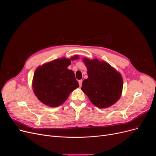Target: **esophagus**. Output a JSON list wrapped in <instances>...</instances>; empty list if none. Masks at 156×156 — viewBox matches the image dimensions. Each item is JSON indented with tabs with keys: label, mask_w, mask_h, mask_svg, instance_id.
I'll return each mask as SVG.
<instances>
[{
	"label": "esophagus",
	"mask_w": 156,
	"mask_h": 156,
	"mask_svg": "<svg viewBox=\"0 0 156 156\" xmlns=\"http://www.w3.org/2000/svg\"><path fill=\"white\" fill-rule=\"evenodd\" d=\"M82 83H83V80H79V83L80 87H81V86H82Z\"/></svg>",
	"instance_id": "obj_1"
}]
</instances>
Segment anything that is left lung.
I'll use <instances>...</instances> for the list:
<instances>
[{
  "label": "left lung",
  "mask_w": 156,
  "mask_h": 156,
  "mask_svg": "<svg viewBox=\"0 0 156 156\" xmlns=\"http://www.w3.org/2000/svg\"><path fill=\"white\" fill-rule=\"evenodd\" d=\"M88 70V79L82 84V91L90 101L99 108L115 104L121 97L123 79L121 74L104 61L84 58Z\"/></svg>",
  "instance_id": "1"
}]
</instances>
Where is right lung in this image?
<instances>
[{
    "label": "right lung",
    "instance_id": "add662e5",
    "mask_svg": "<svg viewBox=\"0 0 156 156\" xmlns=\"http://www.w3.org/2000/svg\"><path fill=\"white\" fill-rule=\"evenodd\" d=\"M78 58V55H75L71 59L65 58L55 59L36 68L33 88L42 103L50 107L59 106L79 86L73 72L68 69L71 60Z\"/></svg>",
    "mask_w": 156,
    "mask_h": 156
}]
</instances>
